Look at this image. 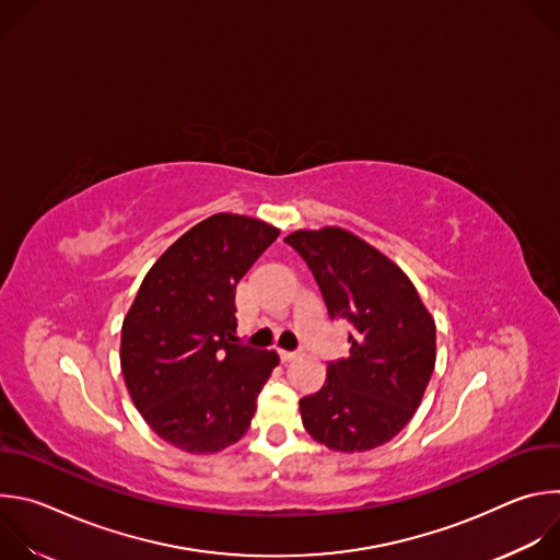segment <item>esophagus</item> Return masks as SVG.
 Masks as SVG:
<instances>
[{
	"label": "esophagus",
	"instance_id": "1",
	"mask_svg": "<svg viewBox=\"0 0 560 560\" xmlns=\"http://www.w3.org/2000/svg\"><path fill=\"white\" fill-rule=\"evenodd\" d=\"M281 361L292 363V361H296V354L294 352H281Z\"/></svg>",
	"mask_w": 560,
	"mask_h": 560
}]
</instances>
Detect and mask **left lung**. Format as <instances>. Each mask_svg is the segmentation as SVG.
Returning <instances> with one entry per match:
<instances>
[{
	"instance_id": "left-lung-1",
	"label": "left lung",
	"mask_w": 560,
	"mask_h": 560,
	"mask_svg": "<svg viewBox=\"0 0 560 560\" xmlns=\"http://www.w3.org/2000/svg\"><path fill=\"white\" fill-rule=\"evenodd\" d=\"M283 242L312 270L330 318L352 324L350 357L303 396L307 434L335 452L392 441L423 401L436 363V326L410 277L350 230H294Z\"/></svg>"
}]
</instances>
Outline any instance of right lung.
Masks as SVG:
<instances>
[{
	"label": "right lung",
	"instance_id": "add662e5",
	"mask_svg": "<svg viewBox=\"0 0 560 560\" xmlns=\"http://www.w3.org/2000/svg\"><path fill=\"white\" fill-rule=\"evenodd\" d=\"M279 228L219 212L145 272L121 326L119 361L148 428L188 454H217L248 432L277 352L236 346V283Z\"/></svg>",
	"mask_w": 560,
	"mask_h": 560
}]
</instances>
